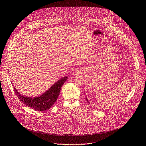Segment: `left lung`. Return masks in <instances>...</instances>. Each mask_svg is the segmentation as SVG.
<instances>
[{"label":"left lung","instance_id":"obj_1","mask_svg":"<svg viewBox=\"0 0 146 146\" xmlns=\"http://www.w3.org/2000/svg\"><path fill=\"white\" fill-rule=\"evenodd\" d=\"M86 100H87V101H88V99H87V98H86Z\"/></svg>","mask_w":146,"mask_h":146}]
</instances>
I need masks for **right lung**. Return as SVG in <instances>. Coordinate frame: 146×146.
I'll list each match as a JSON object with an SVG mask.
<instances>
[{
    "instance_id": "right-lung-1",
    "label": "right lung",
    "mask_w": 146,
    "mask_h": 146,
    "mask_svg": "<svg viewBox=\"0 0 146 146\" xmlns=\"http://www.w3.org/2000/svg\"><path fill=\"white\" fill-rule=\"evenodd\" d=\"M68 77H64L53 85L45 93L38 97L30 98L23 96L17 91L15 87V92L18 98L27 107L34 110L45 111L50 109L56 102L61 88L67 80Z\"/></svg>"
}]
</instances>
